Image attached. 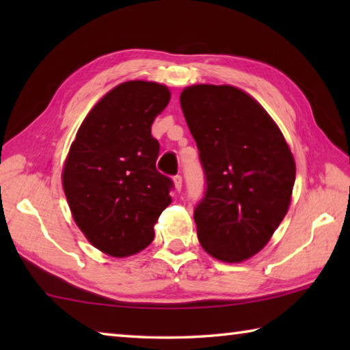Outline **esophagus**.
Wrapping results in <instances>:
<instances>
[{
  "label": "esophagus",
  "instance_id": "obj_1",
  "mask_svg": "<svg viewBox=\"0 0 350 350\" xmlns=\"http://www.w3.org/2000/svg\"><path fill=\"white\" fill-rule=\"evenodd\" d=\"M173 180H174V187H176L177 191H180V189H182V176H179V174L174 176Z\"/></svg>",
  "mask_w": 350,
  "mask_h": 350
}]
</instances>
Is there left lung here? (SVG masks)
<instances>
[{
	"mask_svg": "<svg viewBox=\"0 0 350 350\" xmlns=\"http://www.w3.org/2000/svg\"><path fill=\"white\" fill-rule=\"evenodd\" d=\"M206 189L194 210L204 250L242 262L270 241L287 215L295 159L256 100L228 85H193L180 94Z\"/></svg>",
	"mask_w": 350,
	"mask_h": 350,
	"instance_id": "left-lung-1",
	"label": "left lung"
}]
</instances>
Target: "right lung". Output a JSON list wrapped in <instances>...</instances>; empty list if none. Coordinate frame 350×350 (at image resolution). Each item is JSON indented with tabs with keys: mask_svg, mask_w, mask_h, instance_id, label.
Masks as SVG:
<instances>
[{
	"mask_svg": "<svg viewBox=\"0 0 350 350\" xmlns=\"http://www.w3.org/2000/svg\"><path fill=\"white\" fill-rule=\"evenodd\" d=\"M170 90L133 80L111 90L77 131L63 168V189L75 224L109 256L139 253L171 204L173 180L156 170L159 142L151 125Z\"/></svg>",
	"mask_w": 350,
	"mask_h": 350,
	"instance_id": "obj_1",
	"label": "right lung"
}]
</instances>
